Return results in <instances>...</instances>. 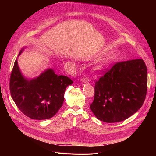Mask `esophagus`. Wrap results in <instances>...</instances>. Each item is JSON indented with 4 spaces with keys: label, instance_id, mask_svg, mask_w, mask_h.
<instances>
[{
    "label": "esophagus",
    "instance_id": "34e87169",
    "mask_svg": "<svg viewBox=\"0 0 156 156\" xmlns=\"http://www.w3.org/2000/svg\"><path fill=\"white\" fill-rule=\"evenodd\" d=\"M81 81L83 83H87V82H89L90 79L88 77H83V78H81Z\"/></svg>",
    "mask_w": 156,
    "mask_h": 156
}]
</instances>
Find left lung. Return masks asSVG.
<instances>
[{
  "mask_svg": "<svg viewBox=\"0 0 156 156\" xmlns=\"http://www.w3.org/2000/svg\"><path fill=\"white\" fill-rule=\"evenodd\" d=\"M95 83L90 109L107 123L125 120L138 111L147 92V68L143 59L116 62Z\"/></svg>",
  "mask_w": 156,
  "mask_h": 156,
  "instance_id": "1",
  "label": "left lung"
}]
</instances>
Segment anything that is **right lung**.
I'll use <instances>...</instances> for the list:
<instances>
[{
    "mask_svg": "<svg viewBox=\"0 0 156 156\" xmlns=\"http://www.w3.org/2000/svg\"><path fill=\"white\" fill-rule=\"evenodd\" d=\"M24 50L23 48L19 56ZM73 81L48 69L39 77L27 79L21 73L16 60L10 80L11 96L23 114L34 120L49 119L62 107L66 87Z\"/></svg>",
    "mask_w": 156,
    "mask_h": 156,
    "instance_id": "obj_1",
    "label": "right lung"
}]
</instances>
